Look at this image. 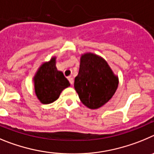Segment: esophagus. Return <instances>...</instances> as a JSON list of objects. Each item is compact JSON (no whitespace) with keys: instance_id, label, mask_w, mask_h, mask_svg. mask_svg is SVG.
Returning <instances> with one entry per match:
<instances>
[{"instance_id":"34e87169","label":"esophagus","mask_w":154,"mask_h":154,"mask_svg":"<svg viewBox=\"0 0 154 154\" xmlns=\"http://www.w3.org/2000/svg\"><path fill=\"white\" fill-rule=\"evenodd\" d=\"M68 80H69V81H70V84H71V85H73V84H74V78H73L72 77H68Z\"/></svg>"}]
</instances>
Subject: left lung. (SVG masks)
Returning a JSON list of instances; mask_svg holds the SVG:
<instances>
[{"label": "left lung", "instance_id": "left-lung-1", "mask_svg": "<svg viewBox=\"0 0 154 154\" xmlns=\"http://www.w3.org/2000/svg\"><path fill=\"white\" fill-rule=\"evenodd\" d=\"M119 79L103 57L93 53L80 57L74 88L87 107L95 110L107 103L115 94Z\"/></svg>", "mask_w": 154, "mask_h": 154}]
</instances>
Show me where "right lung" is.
Returning a JSON list of instances; mask_svg holds the SVG:
<instances>
[{"label": "right lung", "mask_w": 154, "mask_h": 154, "mask_svg": "<svg viewBox=\"0 0 154 154\" xmlns=\"http://www.w3.org/2000/svg\"><path fill=\"white\" fill-rule=\"evenodd\" d=\"M34 84L36 96L44 104L54 102L63 90L70 85L63 72L57 69L56 57L40 66L34 77Z\"/></svg>", "instance_id": "right-lung-1"}]
</instances>
